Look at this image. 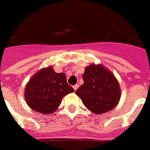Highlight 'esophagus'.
Listing matches in <instances>:
<instances>
[{
	"label": "esophagus",
	"mask_w": 150,
	"mask_h": 150,
	"mask_svg": "<svg viewBox=\"0 0 150 150\" xmlns=\"http://www.w3.org/2000/svg\"><path fill=\"white\" fill-rule=\"evenodd\" d=\"M73 89H74V90H77V88H78V87H79V85H74V86H73Z\"/></svg>",
	"instance_id": "esophagus-1"
}]
</instances>
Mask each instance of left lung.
I'll use <instances>...</instances> for the list:
<instances>
[{"instance_id": "1", "label": "left lung", "mask_w": 150, "mask_h": 150, "mask_svg": "<svg viewBox=\"0 0 150 150\" xmlns=\"http://www.w3.org/2000/svg\"><path fill=\"white\" fill-rule=\"evenodd\" d=\"M84 83L76 94L84 105L95 114L112 110L120 98V89L115 76L102 65L90 64L85 69Z\"/></svg>"}]
</instances>
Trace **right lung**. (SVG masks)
Instances as JSON below:
<instances>
[{"instance_id":"obj_1","label":"right lung","mask_w":150,"mask_h":150,"mask_svg":"<svg viewBox=\"0 0 150 150\" xmlns=\"http://www.w3.org/2000/svg\"><path fill=\"white\" fill-rule=\"evenodd\" d=\"M73 91L64 73H57L52 67H48L31 77L26 86L25 98L34 111L49 114L56 111L66 94Z\"/></svg>"}]
</instances>
